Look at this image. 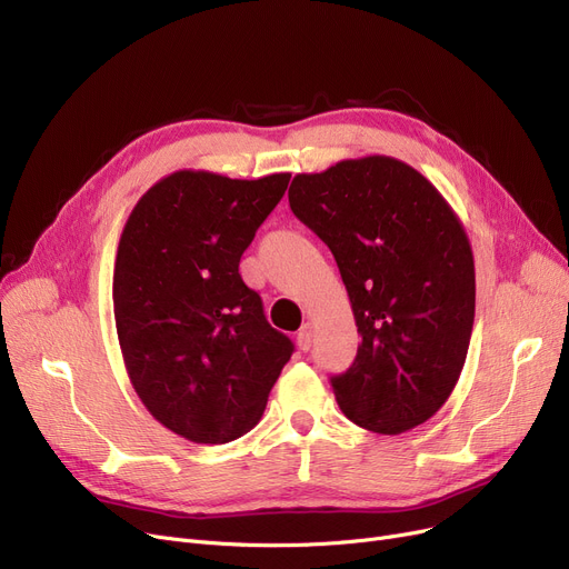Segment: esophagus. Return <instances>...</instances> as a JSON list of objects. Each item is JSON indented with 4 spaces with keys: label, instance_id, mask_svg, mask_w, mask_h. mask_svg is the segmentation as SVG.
<instances>
[{
    "label": "esophagus",
    "instance_id": "34e87169",
    "mask_svg": "<svg viewBox=\"0 0 569 569\" xmlns=\"http://www.w3.org/2000/svg\"><path fill=\"white\" fill-rule=\"evenodd\" d=\"M312 336H315V331H312V325H303L301 327V331L297 333V346H299V350H310V346H312Z\"/></svg>",
    "mask_w": 569,
    "mask_h": 569
}]
</instances>
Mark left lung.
<instances>
[{
	"mask_svg": "<svg viewBox=\"0 0 569 569\" xmlns=\"http://www.w3.org/2000/svg\"><path fill=\"white\" fill-rule=\"evenodd\" d=\"M289 206L329 244L361 333L352 367L331 378L340 411L390 437L427 422L456 390L473 327L460 217L425 174L380 153L297 174Z\"/></svg>",
	"mask_w": 569,
	"mask_h": 569,
	"instance_id": "left-lung-1",
	"label": "left lung"
}]
</instances>
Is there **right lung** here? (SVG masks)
<instances>
[{
	"label": "right lung",
	"mask_w": 569,
	"mask_h": 569,
	"mask_svg": "<svg viewBox=\"0 0 569 569\" xmlns=\"http://www.w3.org/2000/svg\"><path fill=\"white\" fill-rule=\"evenodd\" d=\"M289 177L177 170L123 226L111 297L126 371L147 411L187 441L247 435L293 352L238 272Z\"/></svg>",
	"instance_id": "right-lung-1"
}]
</instances>
